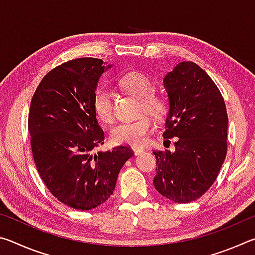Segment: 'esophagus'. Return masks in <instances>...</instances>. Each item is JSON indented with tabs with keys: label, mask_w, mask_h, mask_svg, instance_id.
Instances as JSON below:
<instances>
[{
	"label": "esophagus",
	"mask_w": 255,
	"mask_h": 255,
	"mask_svg": "<svg viewBox=\"0 0 255 255\" xmlns=\"http://www.w3.org/2000/svg\"><path fill=\"white\" fill-rule=\"evenodd\" d=\"M133 153H135V155H139L140 153L144 152V148L143 147H131Z\"/></svg>",
	"instance_id": "esophagus-1"
}]
</instances>
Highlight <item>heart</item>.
<instances>
[{"label": "heart", "instance_id": "obj_1", "mask_svg": "<svg viewBox=\"0 0 255 255\" xmlns=\"http://www.w3.org/2000/svg\"><path fill=\"white\" fill-rule=\"evenodd\" d=\"M120 85L131 93L140 98V110L146 111L155 118L161 117L165 112L166 105L162 97L153 93V82L141 72H130L120 80ZM93 108L98 118L103 123H111L114 119L112 111L111 92L108 89H99L93 99ZM152 130V120L146 116L133 122H124L111 129V140L118 145L141 146L147 140L148 133Z\"/></svg>", "mask_w": 255, "mask_h": 255}]
</instances>
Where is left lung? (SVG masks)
Returning a JSON list of instances; mask_svg holds the SVG:
<instances>
[{
  "label": "left lung",
  "mask_w": 255,
  "mask_h": 255,
  "mask_svg": "<svg viewBox=\"0 0 255 255\" xmlns=\"http://www.w3.org/2000/svg\"><path fill=\"white\" fill-rule=\"evenodd\" d=\"M169 99L164 138L175 149L154 150V187L179 204L198 199L217 178L227 152L228 117L217 85L200 66L181 62L163 80Z\"/></svg>",
  "instance_id": "1"
}]
</instances>
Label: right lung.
Instances as JSON below:
<instances>
[{
    "instance_id": "right-lung-1",
    "label": "right lung",
    "mask_w": 255,
    "mask_h": 255,
    "mask_svg": "<svg viewBox=\"0 0 255 255\" xmlns=\"http://www.w3.org/2000/svg\"><path fill=\"white\" fill-rule=\"evenodd\" d=\"M112 65L77 58L54 68L38 85L28 127L37 171L54 197L90 210L114 193L120 169L132 156L127 146L93 153L105 132L93 108L99 80Z\"/></svg>"
}]
</instances>
